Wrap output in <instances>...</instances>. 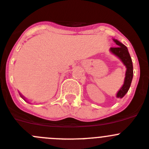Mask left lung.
Listing matches in <instances>:
<instances>
[{
    "label": "left lung",
    "mask_w": 149,
    "mask_h": 149,
    "mask_svg": "<svg viewBox=\"0 0 149 149\" xmlns=\"http://www.w3.org/2000/svg\"><path fill=\"white\" fill-rule=\"evenodd\" d=\"M114 43L117 44L115 47L110 48V52L114 55H116L118 58H120L123 63L126 67L125 72V77L124 80V84L120 89L118 91L117 94V98H122L125 96V95L128 92L132 84V78H133V64H132V58L128 51L127 47L123 44L119 40L113 39Z\"/></svg>",
    "instance_id": "8db88e82"
}]
</instances>
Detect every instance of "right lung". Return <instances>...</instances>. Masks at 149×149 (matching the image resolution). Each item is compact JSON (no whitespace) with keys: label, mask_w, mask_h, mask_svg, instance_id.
<instances>
[{"label":"right lung","mask_w":149,"mask_h":149,"mask_svg":"<svg viewBox=\"0 0 149 149\" xmlns=\"http://www.w3.org/2000/svg\"><path fill=\"white\" fill-rule=\"evenodd\" d=\"M20 96H21V97H22V98H23V99H24V100H25V97H24V96H23V95H20Z\"/></svg>","instance_id":"right-lung-1"}]
</instances>
